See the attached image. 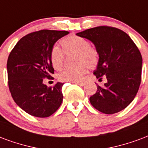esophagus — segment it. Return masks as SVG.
I'll return each mask as SVG.
<instances>
[{"label": "esophagus", "instance_id": "34e87169", "mask_svg": "<svg viewBox=\"0 0 148 148\" xmlns=\"http://www.w3.org/2000/svg\"><path fill=\"white\" fill-rule=\"evenodd\" d=\"M73 83H74V84H76V85H81V86H83V85H85V83L82 82H73Z\"/></svg>", "mask_w": 148, "mask_h": 148}]
</instances>
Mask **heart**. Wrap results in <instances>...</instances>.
Segmentation results:
<instances>
[{"instance_id": "b5f03b06", "label": "heart", "mask_w": 148, "mask_h": 148, "mask_svg": "<svg viewBox=\"0 0 148 148\" xmlns=\"http://www.w3.org/2000/svg\"><path fill=\"white\" fill-rule=\"evenodd\" d=\"M63 51L66 54H76L75 64L77 65L74 68L64 69L58 75V78L61 82H79L83 75L87 72V68L94 67L98 63V52L85 38L71 35L62 40ZM64 55L62 50L57 46L52 47L50 52V62L56 70L62 67Z\"/></svg>"}]
</instances>
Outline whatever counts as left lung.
I'll use <instances>...</instances> for the list:
<instances>
[{
    "instance_id": "obj_1",
    "label": "left lung",
    "mask_w": 148,
    "mask_h": 148,
    "mask_svg": "<svg viewBox=\"0 0 148 148\" xmlns=\"http://www.w3.org/2000/svg\"><path fill=\"white\" fill-rule=\"evenodd\" d=\"M93 43L99 55L94 71L96 78L106 76L103 86L89 98L91 104L102 113H118L135 98L141 82L142 56L129 35L121 29L97 27L76 34Z\"/></svg>"
}]
</instances>
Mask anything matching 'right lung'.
Instances as JSON below:
<instances>
[{
  "mask_svg": "<svg viewBox=\"0 0 148 148\" xmlns=\"http://www.w3.org/2000/svg\"><path fill=\"white\" fill-rule=\"evenodd\" d=\"M65 30L42 29L24 36L9 54L7 63L8 86L14 101L30 115L47 118L63 101V83L48 87L43 79L51 77L54 69L50 52Z\"/></svg>",
  "mask_w": 148,
  "mask_h": 148,
  "instance_id": "1",
  "label": "right lung"
}]
</instances>
